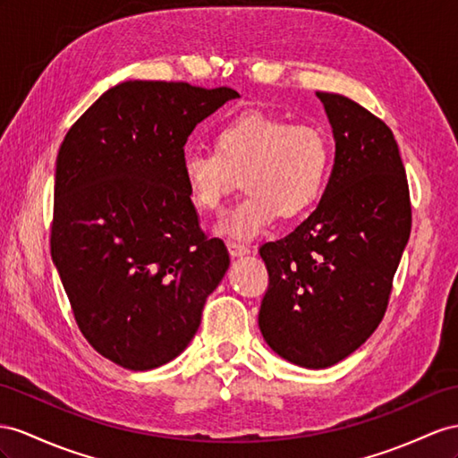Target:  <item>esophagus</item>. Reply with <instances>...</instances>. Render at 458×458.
<instances>
[{"label":"esophagus","mask_w":458,"mask_h":458,"mask_svg":"<svg viewBox=\"0 0 458 458\" xmlns=\"http://www.w3.org/2000/svg\"><path fill=\"white\" fill-rule=\"evenodd\" d=\"M226 248H228L232 257H243V255L250 253V245L240 243V242H228Z\"/></svg>","instance_id":"esophagus-1"}]
</instances>
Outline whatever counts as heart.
<instances>
[{"label": "heart", "mask_w": 458, "mask_h": 458, "mask_svg": "<svg viewBox=\"0 0 458 458\" xmlns=\"http://www.w3.org/2000/svg\"><path fill=\"white\" fill-rule=\"evenodd\" d=\"M333 168L331 139L321 127L248 110L215 133V152L185 150L182 180L190 203L216 210L242 175L245 193L215 226L232 240H251L280 216L308 215L323 197Z\"/></svg>", "instance_id": "b5f03b06"}]
</instances>
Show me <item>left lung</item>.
Masks as SVG:
<instances>
[{
	"instance_id": "obj_1",
	"label": "left lung",
	"mask_w": 458,
	"mask_h": 458,
	"mask_svg": "<svg viewBox=\"0 0 458 458\" xmlns=\"http://www.w3.org/2000/svg\"><path fill=\"white\" fill-rule=\"evenodd\" d=\"M318 98L335 137L331 180L308 220L259 250L268 271L261 335L308 369L335 366L377 329L412 226L391 129L343 95Z\"/></svg>"
}]
</instances>
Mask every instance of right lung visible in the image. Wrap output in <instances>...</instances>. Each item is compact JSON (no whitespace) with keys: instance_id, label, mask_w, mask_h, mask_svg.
I'll return each mask as SVG.
<instances>
[{"instance_id":"add662e5","label":"right lung","mask_w":458,"mask_h":458,"mask_svg":"<svg viewBox=\"0 0 458 458\" xmlns=\"http://www.w3.org/2000/svg\"><path fill=\"white\" fill-rule=\"evenodd\" d=\"M240 95L166 81L108 89L69 129L55 160L52 261L81 333L133 371L191 343L228 271L182 180L195 125Z\"/></svg>"}]
</instances>
